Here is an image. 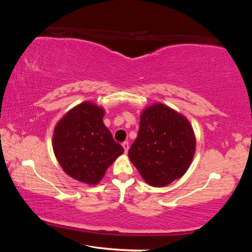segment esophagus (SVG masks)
<instances>
[{
	"label": "esophagus",
	"mask_w": 252,
	"mask_h": 252,
	"mask_svg": "<svg viewBox=\"0 0 252 252\" xmlns=\"http://www.w3.org/2000/svg\"><path fill=\"white\" fill-rule=\"evenodd\" d=\"M122 147H123V149H125V152H126V153H127V151H129V148H130V146H129V142H127V141L123 142V143H122Z\"/></svg>",
	"instance_id": "1"
}]
</instances>
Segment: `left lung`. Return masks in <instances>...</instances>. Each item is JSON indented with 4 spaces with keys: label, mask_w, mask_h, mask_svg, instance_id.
<instances>
[{
    "label": "left lung",
    "mask_w": 252,
    "mask_h": 252,
    "mask_svg": "<svg viewBox=\"0 0 252 252\" xmlns=\"http://www.w3.org/2000/svg\"><path fill=\"white\" fill-rule=\"evenodd\" d=\"M195 144L189 120L158 102L140 114L138 136L129 150V159L148 185L167 187L188 171Z\"/></svg>",
    "instance_id": "8db88e82"
}]
</instances>
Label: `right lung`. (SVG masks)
I'll return each instance as SVG.
<instances>
[{
    "mask_svg": "<svg viewBox=\"0 0 252 252\" xmlns=\"http://www.w3.org/2000/svg\"><path fill=\"white\" fill-rule=\"evenodd\" d=\"M104 114L103 106L85 101L67 111L53 130V152L63 171L89 186H96L125 151L104 126Z\"/></svg>",
    "mask_w": 252,
    "mask_h": 252,
    "instance_id": "add662e5",
    "label": "right lung"
}]
</instances>
